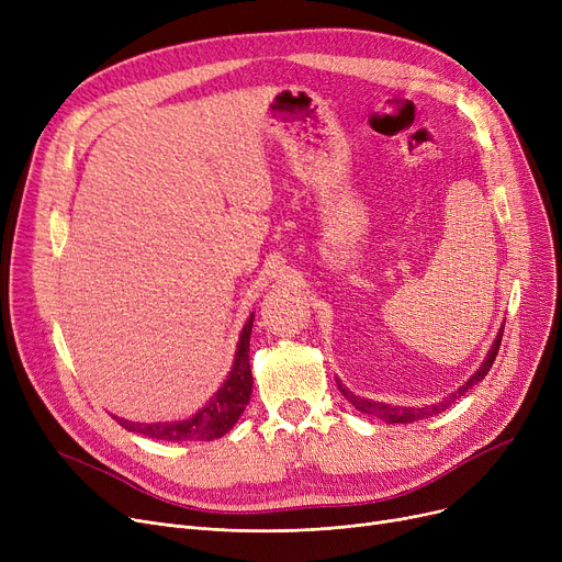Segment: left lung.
Returning a JSON list of instances; mask_svg holds the SVG:
<instances>
[{"label":"left lung","mask_w":562,"mask_h":562,"mask_svg":"<svg viewBox=\"0 0 562 562\" xmlns=\"http://www.w3.org/2000/svg\"><path fill=\"white\" fill-rule=\"evenodd\" d=\"M501 337H504V328L498 330V335H496V339H494V344H492V348H490V352H487V358L483 360V364L479 367V371H476L474 375H471L458 392L449 394L445 401H439V403L428 405V407H394V405H387V403H375V401L360 398V396H356V394H350V390H346L339 380H337V385H339V392L344 394V398H346L350 405H356V409L364 412V415L378 417V419H382L385 424H412V422H419V419H428V417H432V415H439V412H445V409H447L449 405H453L464 392H469L471 387L476 385V382H481V380L487 375V371L492 369V364H494V360H496V352H498V348H501Z\"/></svg>","instance_id":"left-lung-1"}]
</instances>
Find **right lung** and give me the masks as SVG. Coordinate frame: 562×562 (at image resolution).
<instances>
[{
  "label": "right lung",
  "instance_id": "obj_1",
  "mask_svg": "<svg viewBox=\"0 0 562 562\" xmlns=\"http://www.w3.org/2000/svg\"><path fill=\"white\" fill-rule=\"evenodd\" d=\"M252 318L246 321L241 330L239 344H236L234 364L229 369L227 380L221 385V390L206 401L193 417L182 422H166V424H134L127 419H117L123 428L145 435L150 439H164V441H210L218 439L225 432L232 430V426L239 422L244 409L252 394V373H250V333H252Z\"/></svg>",
  "mask_w": 562,
  "mask_h": 562
}]
</instances>
